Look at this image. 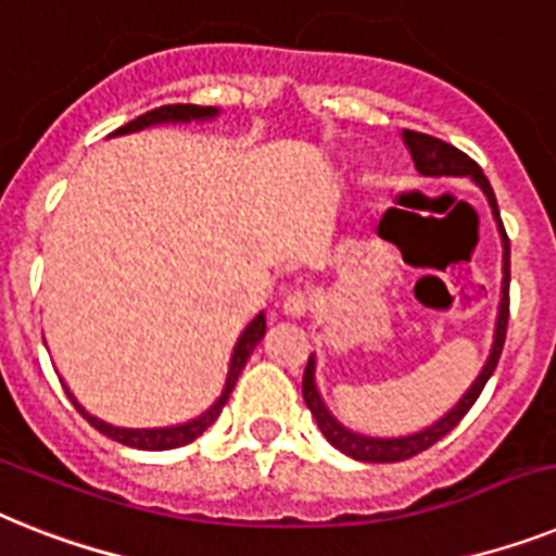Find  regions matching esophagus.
I'll list each match as a JSON object with an SVG mask.
<instances>
[{
  "label": "esophagus",
  "mask_w": 556,
  "mask_h": 556,
  "mask_svg": "<svg viewBox=\"0 0 556 556\" xmlns=\"http://www.w3.org/2000/svg\"><path fill=\"white\" fill-rule=\"evenodd\" d=\"M309 306H312V298L309 292H304V289L289 292V295L281 301L283 315H289V318H304L306 312H309Z\"/></svg>",
  "instance_id": "1"
}]
</instances>
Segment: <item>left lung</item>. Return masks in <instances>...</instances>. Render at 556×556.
Returning <instances> with one entry per match:
<instances>
[{
	"mask_svg": "<svg viewBox=\"0 0 556 556\" xmlns=\"http://www.w3.org/2000/svg\"><path fill=\"white\" fill-rule=\"evenodd\" d=\"M403 144L409 147L412 162H415L417 173L420 176H469L480 190H483L485 201L492 206L494 222H497L500 238H503V287H500V306H497V324H494V341L492 352L485 357L483 369L475 378L466 394L460 401L454 403L446 415L434 420L432 426H426L420 432L406 434V438H369V434H357L352 429L338 420L332 412L327 409V403L320 397L318 383H315V355H309V364H306L304 371V401L309 406L315 424L324 432V438L332 443L338 452L350 454L352 460L361 463H397V460H409L415 454L426 452L429 446H434L440 438H446L454 426L460 424L463 415L475 406V401L480 397L483 387L492 378V371L497 369L500 352H503V343H506V327H508V236L503 229V222H500V210L497 199H494V190L489 185V178L483 176V169L477 167V162H471L469 155L460 153L457 147L446 144V141L434 139V136H426V132L415 130H403Z\"/></svg>",
	"mask_w": 556,
	"mask_h": 556,
	"instance_id": "8db88e82",
	"label": "left lung"
}]
</instances>
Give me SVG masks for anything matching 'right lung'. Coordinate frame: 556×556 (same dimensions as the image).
<instances>
[{
    "label": "right lung",
    "mask_w": 556,
    "mask_h": 556,
    "mask_svg": "<svg viewBox=\"0 0 556 556\" xmlns=\"http://www.w3.org/2000/svg\"><path fill=\"white\" fill-rule=\"evenodd\" d=\"M218 116V108H201V104H164V108H155L144 116L132 118L130 124H124L118 127L116 132H110V136H127V132H139L144 127H155V124H187V122H210V118ZM267 332V318H264V312H258L255 318L247 324V329L241 332V338L236 341V350H232V357H229V369H227V380H224V389L218 394V401L210 406L206 412H201L199 417H192L187 424H176V426H159V429H124V426H113V424H104L99 417H93L90 412L81 406L76 397L71 394L73 406L81 412L87 424L99 429L102 434H108L110 440H116V443H124V446H132V448H141V452H164V448H178V446H187L192 443L195 438L210 429V426L218 420L222 415L224 403H227L229 392L236 389V380L241 375V369L247 366V357L252 355V350L258 346L261 338Z\"/></svg>",
    "instance_id": "right-lung-1"
}]
</instances>
